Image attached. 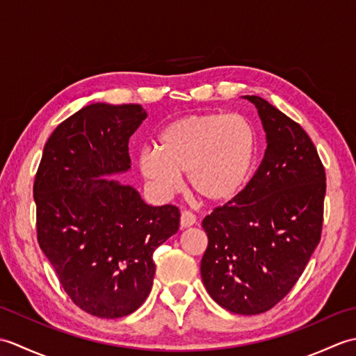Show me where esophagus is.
Segmentation results:
<instances>
[{
  "label": "esophagus",
  "instance_id": "34e87169",
  "mask_svg": "<svg viewBox=\"0 0 356 356\" xmlns=\"http://www.w3.org/2000/svg\"><path fill=\"white\" fill-rule=\"evenodd\" d=\"M195 223V216L191 213V211H182V214H180V228L185 229V228H190Z\"/></svg>",
  "mask_w": 356,
  "mask_h": 356
}]
</instances>
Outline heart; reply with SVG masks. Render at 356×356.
I'll list each match as a JSON object with an SVG mask.
<instances>
[{
	"mask_svg": "<svg viewBox=\"0 0 356 356\" xmlns=\"http://www.w3.org/2000/svg\"><path fill=\"white\" fill-rule=\"evenodd\" d=\"M154 149H143L139 170L153 190L170 197L186 172L203 202L225 203L243 191L255 163L257 136L241 115L203 113L180 118L159 133Z\"/></svg>",
	"mask_w": 356,
	"mask_h": 356,
	"instance_id": "b5f03b06",
	"label": "heart"
}]
</instances>
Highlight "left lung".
I'll return each instance as SVG.
<instances>
[{
  "label": "left lung",
  "instance_id": "obj_1",
  "mask_svg": "<svg viewBox=\"0 0 356 356\" xmlns=\"http://www.w3.org/2000/svg\"><path fill=\"white\" fill-rule=\"evenodd\" d=\"M243 97L268 147L243 191L203 218L200 274L216 303L257 315L289 293L320 243L326 172L303 128L263 97Z\"/></svg>",
  "mask_w": 356,
  "mask_h": 356
}]
</instances>
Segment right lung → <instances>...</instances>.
<instances>
[{
	"mask_svg": "<svg viewBox=\"0 0 356 356\" xmlns=\"http://www.w3.org/2000/svg\"><path fill=\"white\" fill-rule=\"evenodd\" d=\"M145 118L138 104H90L56 127L36 171L38 243L73 303L99 318L147 300L153 252L179 229L177 207L105 177L131 168L128 140Z\"/></svg>",
	"mask_w": 356,
	"mask_h": 356,
	"instance_id": "add662e5",
	"label": "right lung"
}]
</instances>
